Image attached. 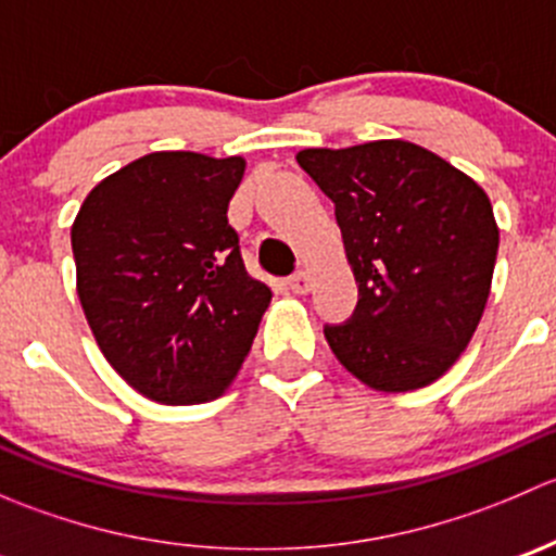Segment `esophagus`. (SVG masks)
Masks as SVG:
<instances>
[{"label":"esophagus","mask_w":556,"mask_h":556,"mask_svg":"<svg viewBox=\"0 0 556 556\" xmlns=\"http://www.w3.org/2000/svg\"><path fill=\"white\" fill-rule=\"evenodd\" d=\"M288 285H290V290H293V293L304 295V293H309L312 279H309V274H306V271H299V274H293V277L288 279Z\"/></svg>","instance_id":"obj_1"}]
</instances>
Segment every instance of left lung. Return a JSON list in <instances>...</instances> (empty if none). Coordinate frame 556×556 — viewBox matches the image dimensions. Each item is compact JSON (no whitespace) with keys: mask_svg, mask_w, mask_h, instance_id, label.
<instances>
[{"mask_svg":"<svg viewBox=\"0 0 556 556\" xmlns=\"http://www.w3.org/2000/svg\"><path fill=\"white\" fill-rule=\"evenodd\" d=\"M295 161L336 204L357 282L355 314L325 325L333 355L382 392L444 377L490 299L501 231L484 190L403 139L309 148Z\"/></svg>","mask_w":556,"mask_h":556,"instance_id":"obj_1","label":"left lung"}]
</instances>
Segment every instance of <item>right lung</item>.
<instances>
[{
	"label": "right lung",
	"mask_w": 556,
	"mask_h": 556,
	"mask_svg": "<svg viewBox=\"0 0 556 556\" xmlns=\"http://www.w3.org/2000/svg\"><path fill=\"white\" fill-rule=\"evenodd\" d=\"M242 177V155L150 153L102 179L72 223L93 339L150 401L190 406L223 395L271 304L228 226Z\"/></svg>",
	"instance_id": "add662e5"
}]
</instances>
